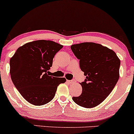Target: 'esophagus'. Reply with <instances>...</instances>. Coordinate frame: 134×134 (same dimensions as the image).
<instances>
[{"label":"esophagus","mask_w":134,"mask_h":134,"mask_svg":"<svg viewBox=\"0 0 134 134\" xmlns=\"http://www.w3.org/2000/svg\"><path fill=\"white\" fill-rule=\"evenodd\" d=\"M67 82H69V84H74V83L76 82V80L72 79V80H67Z\"/></svg>","instance_id":"1"}]
</instances>
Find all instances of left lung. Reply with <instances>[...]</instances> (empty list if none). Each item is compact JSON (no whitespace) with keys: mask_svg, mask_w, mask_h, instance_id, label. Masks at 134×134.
<instances>
[{"mask_svg":"<svg viewBox=\"0 0 134 134\" xmlns=\"http://www.w3.org/2000/svg\"><path fill=\"white\" fill-rule=\"evenodd\" d=\"M70 48L79 60L80 68L86 77L80 83L81 94L72 99L81 107H96L108 96L117 83L120 60L114 51L95 43L72 44Z\"/></svg>","mask_w":134,"mask_h":134,"instance_id":"1","label":"left lung"}]
</instances>
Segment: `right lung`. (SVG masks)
Masks as SVG:
<instances>
[{
	"mask_svg": "<svg viewBox=\"0 0 134 134\" xmlns=\"http://www.w3.org/2000/svg\"><path fill=\"white\" fill-rule=\"evenodd\" d=\"M63 47L53 41H33L18 48L10 59V74L15 87L31 104L43 105L54 98L64 77L50 76L53 58Z\"/></svg>",
	"mask_w": 134,
	"mask_h": 134,
	"instance_id": "right-lung-1",
	"label": "right lung"
}]
</instances>
